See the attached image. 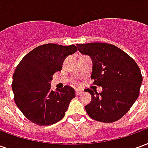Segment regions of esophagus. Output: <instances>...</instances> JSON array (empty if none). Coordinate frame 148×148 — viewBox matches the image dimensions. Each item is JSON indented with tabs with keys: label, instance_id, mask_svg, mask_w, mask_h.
Segmentation results:
<instances>
[{
	"label": "esophagus",
	"instance_id": "1",
	"mask_svg": "<svg viewBox=\"0 0 148 148\" xmlns=\"http://www.w3.org/2000/svg\"><path fill=\"white\" fill-rule=\"evenodd\" d=\"M82 93H83V92H82L81 90H75V94H76L77 96L80 95V94H82Z\"/></svg>",
	"mask_w": 148,
	"mask_h": 148
}]
</instances>
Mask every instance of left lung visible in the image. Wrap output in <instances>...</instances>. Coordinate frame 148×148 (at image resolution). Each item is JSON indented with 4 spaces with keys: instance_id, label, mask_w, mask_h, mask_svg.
<instances>
[{
    "instance_id": "1",
    "label": "left lung",
    "mask_w": 148,
    "mask_h": 148,
    "mask_svg": "<svg viewBox=\"0 0 148 148\" xmlns=\"http://www.w3.org/2000/svg\"><path fill=\"white\" fill-rule=\"evenodd\" d=\"M78 51L93 61L91 79L102 87L98 93L86 89L92 96L85 106L90 117L100 122L112 123L127 113L140 94L143 77L133 58L121 49L106 42L77 44Z\"/></svg>"
}]
</instances>
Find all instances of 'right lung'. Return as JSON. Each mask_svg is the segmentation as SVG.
Segmentation results:
<instances>
[{
	"instance_id": "1",
	"label": "right lung",
	"mask_w": 148,
	"mask_h": 148,
	"mask_svg": "<svg viewBox=\"0 0 148 148\" xmlns=\"http://www.w3.org/2000/svg\"><path fill=\"white\" fill-rule=\"evenodd\" d=\"M77 51L74 45L43 44L27 53L16 66L12 84L15 102L32 123L51 125L65 116L75 97L74 90L65 86L53 91L50 82L53 74L62 70L66 57Z\"/></svg>"
}]
</instances>
